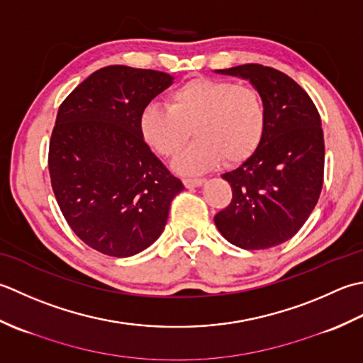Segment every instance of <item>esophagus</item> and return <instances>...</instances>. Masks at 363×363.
Masks as SVG:
<instances>
[{
	"instance_id": "34e87169",
	"label": "esophagus",
	"mask_w": 363,
	"mask_h": 363,
	"mask_svg": "<svg viewBox=\"0 0 363 363\" xmlns=\"http://www.w3.org/2000/svg\"><path fill=\"white\" fill-rule=\"evenodd\" d=\"M183 183L186 188H197L201 186V184L205 183V179H194V177H186V179H183Z\"/></svg>"
}]
</instances>
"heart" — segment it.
Returning a JSON list of instances; mask_svg holds the SVG:
<instances>
[{"label": "heart", "mask_w": 363, "mask_h": 363, "mask_svg": "<svg viewBox=\"0 0 363 363\" xmlns=\"http://www.w3.org/2000/svg\"><path fill=\"white\" fill-rule=\"evenodd\" d=\"M139 128L145 143L167 160L179 158L194 133L197 140L177 167L199 174L223 158L236 164L254 155L264 136L266 108L252 86L197 77L169 92L167 105L149 103Z\"/></svg>", "instance_id": "b5f03b06"}]
</instances>
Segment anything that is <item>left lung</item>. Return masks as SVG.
<instances>
[{"mask_svg":"<svg viewBox=\"0 0 363 363\" xmlns=\"http://www.w3.org/2000/svg\"><path fill=\"white\" fill-rule=\"evenodd\" d=\"M218 72L252 83L264 103L266 130L254 155L223 175L232 186V202L214 216V224L241 249L279 246L299 232L321 194L320 113L304 89L276 69L242 64Z\"/></svg>","mask_w":363,"mask_h":363,"instance_id":"left-lung-1","label":"left lung"}]
</instances>
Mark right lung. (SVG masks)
<instances>
[{
	"label": "right lung",
	"mask_w": 363,
	"mask_h": 363,
	"mask_svg": "<svg viewBox=\"0 0 363 363\" xmlns=\"http://www.w3.org/2000/svg\"><path fill=\"white\" fill-rule=\"evenodd\" d=\"M164 72L109 65L59 106L50 139L51 188L78 238L109 257H131L158 240L180 179L152 153L143 109L172 84Z\"/></svg>",
	"instance_id": "obj_1"
}]
</instances>
